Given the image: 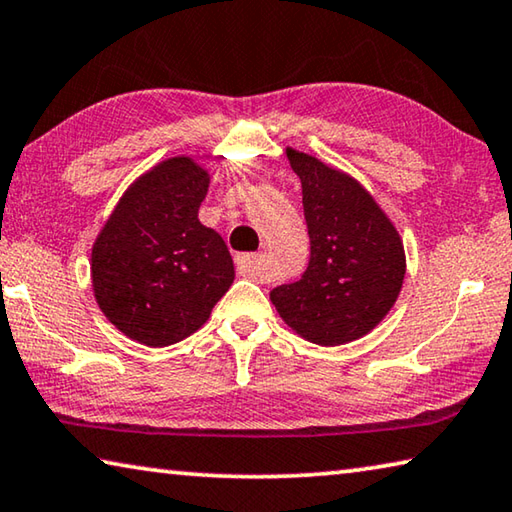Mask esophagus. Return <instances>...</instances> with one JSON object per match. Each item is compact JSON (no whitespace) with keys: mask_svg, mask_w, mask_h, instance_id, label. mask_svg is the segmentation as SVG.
I'll return each instance as SVG.
<instances>
[{"mask_svg":"<svg viewBox=\"0 0 512 512\" xmlns=\"http://www.w3.org/2000/svg\"><path fill=\"white\" fill-rule=\"evenodd\" d=\"M266 259L262 253H241L237 255V271L250 280H264Z\"/></svg>","mask_w":512,"mask_h":512,"instance_id":"obj_1","label":"esophagus"}]
</instances>
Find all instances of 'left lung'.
Here are the masks:
<instances>
[{
  "mask_svg": "<svg viewBox=\"0 0 512 512\" xmlns=\"http://www.w3.org/2000/svg\"><path fill=\"white\" fill-rule=\"evenodd\" d=\"M302 185L309 262L298 282L271 291L291 329L318 345L368 334L395 305L404 246L393 223L357 180L307 153L287 149Z\"/></svg>",
  "mask_w": 512,
  "mask_h": 512,
  "instance_id": "obj_1",
  "label": "left lung"
}]
</instances>
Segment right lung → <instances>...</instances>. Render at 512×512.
<instances>
[{
	"label": "right lung",
	"mask_w": 512,
	"mask_h": 512,
	"mask_svg": "<svg viewBox=\"0 0 512 512\" xmlns=\"http://www.w3.org/2000/svg\"><path fill=\"white\" fill-rule=\"evenodd\" d=\"M207 187L189 158L158 164L124 194L92 248L101 311L151 348L194 334L235 280L225 241L198 221Z\"/></svg>",
	"instance_id": "obj_1"
}]
</instances>
